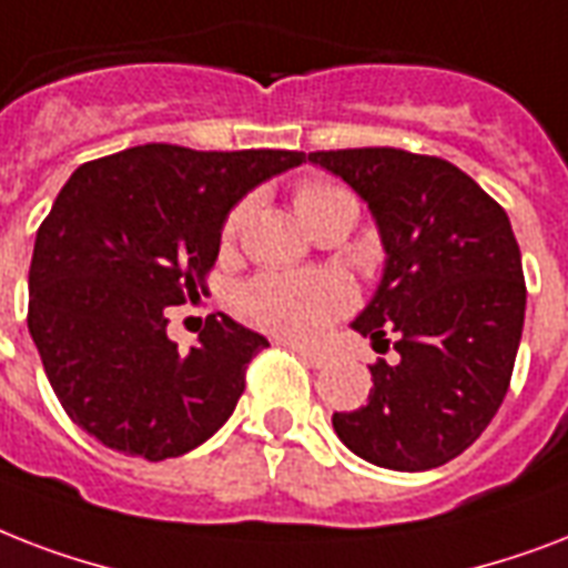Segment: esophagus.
<instances>
[{"label":"esophagus","mask_w":568,"mask_h":568,"mask_svg":"<svg viewBox=\"0 0 568 568\" xmlns=\"http://www.w3.org/2000/svg\"><path fill=\"white\" fill-rule=\"evenodd\" d=\"M293 353H296L298 358H302V362L307 364V367H316V371L328 364V355L316 353V349H307V346H296V344H293Z\"/></svg>","instance_id":"1"}]
</instances>
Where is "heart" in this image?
Here are the masks:
<instances>
[{
	"mask_svg": "<svg viewBox=\"0 0 568 568\" xmlns=\"http://www.w3.org/2000/svg\"><path fill=\"white\" fill-rule=\"evenodd\" d=\"M252 204V197H245L227 213L222 227L224 240H234L243 231ZM341 204H355V197L332 180H305L296 189V210L307 227ZM240 305L266 332L293 341H311L332 320L353 307V287L334 272H266L252 284H245Z\"/></svg>",
	"mask_w": 568,
	"mask_h": 568,
	"instance_id": "heart-1",
	"label": "heart"
}]
</instances>
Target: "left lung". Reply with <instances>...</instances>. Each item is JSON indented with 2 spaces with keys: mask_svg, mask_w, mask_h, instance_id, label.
Segmentation results:
<instances>
[{
  "mask_svg": "<svg viewBox=\"0 0 568 568\" xmlns=\"http://www.w3.org/2000/svg\"><path fill=\"white\" fill-rule=\"evenodd\" d=\"M307 160L376 215L388 261L353 328L376 344L390 333L399 353L371 364V397L334 412V433L379 468H438L480 438L513 379L527 287L507 213L442 156L349 148Z\"/></svg>",
  "mask_w": 568,
  "mask_h": 568,
  "instance_id": "1",
  "label": "left lung"
}]
</instances>
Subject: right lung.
Here are the masks:
<instances>
[{
    "label": "right lung",
    "mask_w": 568,
    "mask_h": 568,
    "mask_svg": "<svg viewBox=\"0 0 568 568\" xmlns=\"http://www.w3.org/2000/svg\"><path fill=\"white\" fill-rule=\"evenodd\" d=\"M298 151L139 144L85 162L38 227L29 332L61 408L97 442L162 463L234 415L263 334L210 314L189 353L169 305L206 296L231 206Z\"/></svg>",
    "instance_id": "right-lung-1"
}]
</instances>
